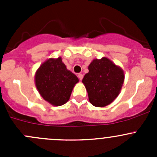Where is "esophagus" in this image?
Masks as SVG:
<instances>
[{"label": "esophagus", "instance_id": "obj_1", "mask_svg": "<svg viewBox=\"0 0 157 157\" xmlns=\"http://www.w3.org/2000/svg\"><path fill=\"white\" fill-rule=\"evenodd\" d=\"M77 77H78L79 80H82V79H83V74H77Z\"/></svg>", "mask_w": 157, "mask_h": 157}]
</instances>
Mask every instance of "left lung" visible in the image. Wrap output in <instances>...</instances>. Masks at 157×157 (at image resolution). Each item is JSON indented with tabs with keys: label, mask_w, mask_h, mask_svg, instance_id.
<instances>
[{
	"label": "left lung",
	"mask_w": 157,
	"mask_h": 157,
	"mask_svg": "<svg viewBox=\"0 0 157 157\" xmlns=\"http://www.w3.org/2000/svg\"><path fill=\"white\" fill-rule=\"evenodd\" d=\"M88 69L82 82L87 90L89 101L96 107L106 106L121 92L124 71L105 57L93 60Z\"/></svg>",
	"instance_id": "8db88e82"
}]
</instances>
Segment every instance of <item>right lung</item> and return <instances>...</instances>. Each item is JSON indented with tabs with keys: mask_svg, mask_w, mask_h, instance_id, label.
Masks as SVG:
<instances>
[{
	"mask_svg": "<svg viewBox=\"0 0 157 157\" xmlns=\"http://www.w3.org/2000/svg\"><path fill=\"white\" fill-rule=\"evenodd\" d=\"M78 82L79 79L67 69L61 57L46 60L35 74V84L38 92L54 106L65 104Z\"/></svg>",
	"mask_w": 157,
	"mask_h": 157,
	"instance_id": "obj_1",
	"label": "right lung"
}]
</instances>
